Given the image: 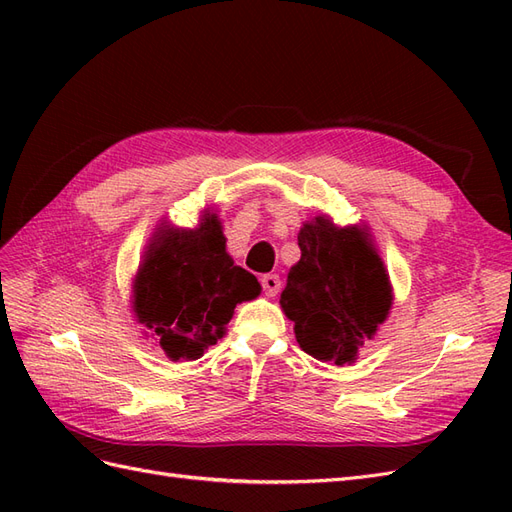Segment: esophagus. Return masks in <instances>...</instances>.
<instances>
[{
    "mask_svg": "<svg viewBox=\"0 0 512 512\" xmlns=\"http://www.w3.org/2000/svg\"><path fill=\"white\" fill-rule=\"evenodd\" d=\"M262 288H265V294L267 297H275L277 292H280V288H282V280H280V275H275V273H269V275H262Z\"/></svg>",
    "mask_w": 512,
    "mask_h": 512,
    "instance_id": "obj_1",
    "label": "esophagus"
}]
</instances>
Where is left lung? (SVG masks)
Instances as JSON below:
<instances>
[{
    "label": "left lung",
    "instance_id": "1",
    "mask_svg": "<svg viewBox=\"0 0 512 512\" xmlns=\"http://www.w3.org/2000/svg\"><path fill=\"white\" fill-rule=\"evenodd\" d=\"M299 247L280 299L284 314L307 354L350 365L389 318V273L365 228H337L324 215L303 224Z\"/></svg>",
    "mask_w": 512,
    "mask_h": 512
}]
</instances>
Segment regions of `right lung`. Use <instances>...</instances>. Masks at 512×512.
I'll list each match as a JSON object with an SVG mask.
<instances>
[{
    "label": "right lung",
    "instance_id": "add662e5",
    "mask_svg": "<svg viewBox=\"0 0 512 512\" xmlns=\"http://www.w3.org/2000/svg\"><path fill=\"white\" fill-rule=\"evenodd\" d=\"M260 294L256 277L235 265L215 213L192 230L160 226L134 277V314L170 361H196L224 337L235 307Z\"/></svg>",
    "mask_w": 512,
    "mask_h": 512
}]
</instances>
